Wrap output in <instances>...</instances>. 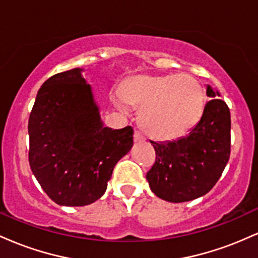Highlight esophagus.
<instances>
[{
    "instance_id": "1",
    "label": "esophagus",
    "mask_w": 258,
    "mask_h": 258,
    "mask_svg": "<svg viewBox=\"0 0 258 258\" xmlns=\"http://www.w3.org/2000/svg\"><path fill=\"white\" fill-rule=\"evenodd\" d=\"M133 137H135V142H144V141H146V137H144V136L142 135V133L139 131H135V136H133Z\"/></svg>"
}]
</instances>
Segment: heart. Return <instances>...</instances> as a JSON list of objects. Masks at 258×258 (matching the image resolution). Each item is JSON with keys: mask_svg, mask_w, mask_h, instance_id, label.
Masks as SVG:
<instances>
[{"mask_svg": "<svg viewBox=\"0 0 258 258\" xmlns=\"http://www.w3.org/2000/svg\"><path fill=\"white\" fill-rule=\"evenodd\" d=\"M115 105L127 111V104L141 108L139 121L159 139L183 136L199 122L206 105L203 86L188 74L136 75L127 79Z\"/></svg>", "mask_w": 258, "mask_h": 258, "instance_id": "b5f03b06", "label": "heart"}]
</instances>
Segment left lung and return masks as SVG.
<instances>
[{
    "label": "left lung",
    "instance_id": "left-lung-1",
    "mask_svg": "<svg viewBox=\"0 0 258 258\" xmlns=\"http://www.w3.org/2000/svg\"><path fill=\"white\" fill-rule=\"evenodd\" d=\"M206 103L199 122L185 137L152 142L155 164L147 180L156 197L184 203L209 193L220 179L230 156V112L220 93L206 87Z\"/></svg>",
    "mask_w": 258,
    "mask_h": 258
}]
</instances>
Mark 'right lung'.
<instances>
[{"mask_svg": "<svg viewBox=\"0 0 258 258\" xmlns=\"http://www.w3.org/2000/svg\"><path fill=\"white\" fill-rule=\"evenodd\" d=\"M82 72L76 68L44 81L29 117L31 171L44 193L63 206L98 200L133 146L131 126L104 127Z\"/></svg>", "mask_w": 258, "mask_h": 258, "instance_id": "obj_1", "label": "right lung"}]
</instances>
